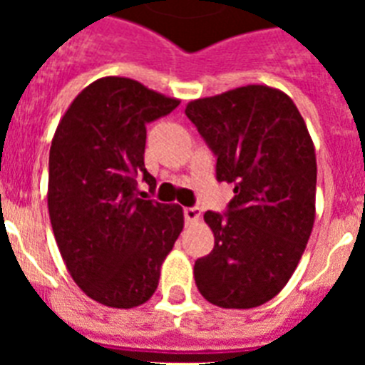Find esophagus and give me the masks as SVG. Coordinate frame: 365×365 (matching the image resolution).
I'll list each match as a JSON object with an SVG mask.
<instances>
[{"instance_id":"34e87169","label":"esophagus","mask_w":365,"mask_h":365,"mask_svg":"<svg viewBox=\"0 0 365 365\" xmlns=\"http://www.w3.org/2000/svg\"><path fill=\"white\" fill-rule=\"evenodd\" d=\"M183 216L187 223H197L200 220V210L199 208H183Z\"/></svg>"}]
</instances>
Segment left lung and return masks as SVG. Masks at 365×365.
<instances>
[{
    "mask_svg": "<svg viewBox=\"0 0 365 365\" xmlns=\"http://www.w3.org/2000/svg\"><path fill=\"white\" fill-rule=\"evenodd\" d=\"M217 157V182L233 183L227 214L206 212L214 250L195 261V284L222 309H252L288 284L317 216V153L294 100L246 85L189 102Z\"/></svg>",
    "mask_w": 365,
    "mask_h": 365,
    "instance_id": "left-lung-1",
    "label": "left lung"
}]
</instances>
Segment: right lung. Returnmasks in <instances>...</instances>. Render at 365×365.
<instances>
[{"mask_svg":"<svg viewBox=\"0 0 365 365\" xmlns=\"http://www.w3.org/2000/svg\"><path fill=\"white\" fill-rule=\"evenodd\" d=\"M180 100L128 77L85 87L60 119L48 153V217L66 269L106 307L143 305L183 229V210L140 195L145 125Z\"/></svg>","mask_w":365,"mask_h":365,"instance_id":"add662e5","label":"right lung"}]
</instances>
